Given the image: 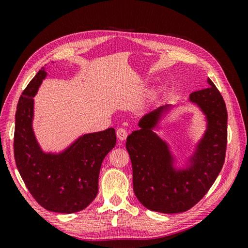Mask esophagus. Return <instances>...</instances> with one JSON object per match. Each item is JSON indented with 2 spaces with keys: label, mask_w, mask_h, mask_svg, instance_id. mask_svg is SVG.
<instances>
[{
  "label": "esophagus",
  "mask_w": 248,
  "mask_h": 248,
  "mask_svg": "<svg viewBox=\"0 0 248 248\" xmlns=\"http://www.w3.org/2000/svg\"><path fill=\"white\" fill-rule=\"evenodd\" d=\"M127 136H128V133H127L126 129H124V128H119V129L117 130V137H118V140H119L122 141V140H126Z\"/></svg>",
  "instance_id": "1"
}]
</instances>
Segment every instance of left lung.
<instances>
[{"label": "left lung", "instance_id": "1", "mask_svg": "<svg viewBox=\"0 0 248 248\" xmlns=\"http://www.w3.org/2000/svg\"><path fill=\"white\" fill-rule=\"evenodd\" d=\"M210 87L192 92L190 101L205 112L208 129L192 157L190 168L175 170L168 145L152 131L162 112L160 107L140 119V130L127 138L133 191L142 206L160 213L185 212L205 197L223 167L228 142V111L218 89L208 78Z\"/></svg>", "mask_w": 248, "mask_h": 248}]
</instances>
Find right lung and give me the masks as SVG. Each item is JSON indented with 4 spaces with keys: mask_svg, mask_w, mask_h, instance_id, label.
<instances>
[{
    "mask_svg": "<svg viewBox=\"0 0 248 248\" xmlns=\"http://www.w3.org/2000/svg\"><path fill=\"white\" fill-rule=\"evenodd\" d=\"M46 72L42 68L29 82L17 103L14 159L32 197L48 211L70 214L88 207L98 192L104 157L116 146V131L85 134L61 154L41 151L32 129L33 97Z\"/></svg>",
    "mask_w": 248,
    "mask_h": 248,
    "instance_id": "obj_1",
    "label": "right lung"
}]
</instances>
